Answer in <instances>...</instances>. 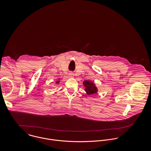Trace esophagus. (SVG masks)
<instances>
[{
	"label": "esophagus",
	"mask_w": 151,
	"mask_h": 151,
	"mask_svg": "<svg viewBox=\"0 0 151 151\" xmlns=\"http://www.w3.org/2000/svg\"><path fill=\"white\" fill-rule=\"evenodd\" d=\"M69 76H70V77H73V74H71V73H70Z\"/></svg>",
	"instance_id": "34e87169"
}]
</instances>
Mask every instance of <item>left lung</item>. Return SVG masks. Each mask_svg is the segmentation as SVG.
Returning <instances> with one entry per match:
<instances>
[{"mask_svg":"<svg viewBox=\"0 0 151 151\" xmlns=\"http://www.w3.org/2000/svg\"><path fill=\"white\" fill-rule=\"evenodd\" d=\"M83 84L86 87L85 90L88 95H92L96 92L97 89L95 86H94V84L92 82H91L89 81H86L83 83Z\"/></svg>","mask_w":151,"mask_h":151,"instance_id":"8db88e82","label":"left lung"}]
</instances>
